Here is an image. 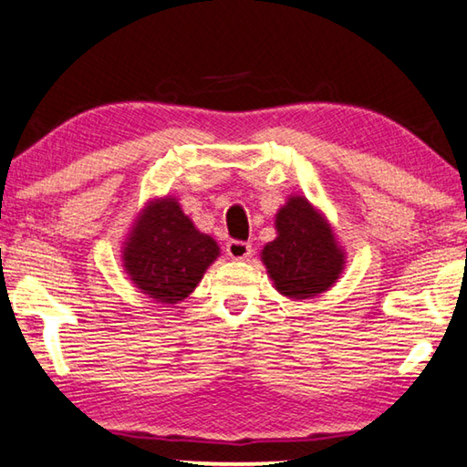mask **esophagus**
Segmentation results:
<instances>
[{"mask_svg": "<svg viewBox=\"0 0 467 467\" xmlns=\"http://www.w3.org/2000/svg\"><path fill=\"white\" fill-rule=\"evenodd\" d=\"M226 255L231 259H236V262H241V259H247L251 255V244L244 243V241H228L226 243Z\"/></svg>", "mask_w": 467, "mask_h": 467, "instance_id": "1", "label": "esophagus"}]
</instances>
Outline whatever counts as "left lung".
<instances>
[{
  "label": "left lung",
  "mask_w": 467,
  "mask_h": 467,
  "mask_svg": "<svg viewBox=\"0 0 467 467\" xmlns=\"http://www.w3.org/2000/svg\"><path fill=\"white\" fill-rule=\"evenodd\" d=\"M275 239L262 249V262L275 290L290 300L315 298L339 280L346 251L327 216L305 195H290L275 212Z\"/></svg>",
  "instance_id": "8db88e82"
}]
</instances>
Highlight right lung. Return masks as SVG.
I'll use <instances>...</instances> for the list:
<instances>
[{"instance_id": "right-lung-1", "label": "right lung", "mask_w": 467, "mask_h": 467, "mask_svg": "<svg viewBox=\"0 0 467 467\" xmlns=\"http://www.w3.org/2000/svg\"><path fill=\"white\" fill-rule=\"evenodd\" d=\"M218 257V243L197 231L172 195L146 202L121 249L123 270L133 286L171 306L192 295Z\"/></svg>"}]
</instances>
